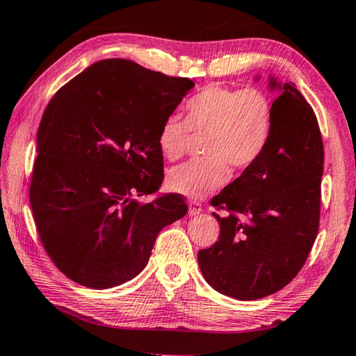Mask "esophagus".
Returning a JSON list of instances; mask_svg holds the SVG:
<instances>
[{
    "instance_id": "1",
    "label": "esophagus",
    "mask_w": 356,
    "mask_h": 356,
    "mask_svg": "<svg viewBox=\"0 0 356 356\" xmlns=\"http://www.w3.org/2000/svg\"><path fill=\"white\" fill-rule=\"evenodd\" d=\"M202 212V206L200 202H190L188 204V213L190 216H196Z\"/></svg>"
}]
</instances>
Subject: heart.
<instances>
[{
	"mask_svg": "<svg viewBox=\"0 0 356 356\" xmlns=\"http://www.w3.org/2000/svg\"><path fill=\"white\" fill-rule=\"evenodd\" d=\"M186 119L171 114L160 125L159 147L168 160L182 156L190 131H207L206 160H191L168 172L170 190L202 200L231 177V167L248 170L267 149L275 108L262 89L210 84L185 104Z\"/></svg>",
	"mask_w": 356,
	"mask_h": 356,
	"instance_id": "obj_1",
	"label": "heart"
}]
</instances>
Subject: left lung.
I'll use <instances>...</instances> for the list:
<instances>
[{"instance_id": "left-lung-1", "label": "left lung", "mask_w": 356, "mask_h": 356, "mask_svg": "<svg viewBox=\"0 0 356 356\" xmlns=\"http://www.w3.org/2000/svg\"><path fill=\"white\" fill-rule=\"evenodd\" d=\"M268 89L280 94L268 146L213 197L212 206L227 215L213 213L218 242L197 252L204 280L245 301L278 292L297 276L321 220L323 143L317 118L293 83L270 75Z\"/></svg>"}]
</instances>
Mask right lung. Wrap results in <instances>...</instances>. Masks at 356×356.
Masks as SVG:
<instances>
[{"label":"right lung","mask_w":356,"mask_h":356,"mask_svg":"<svg viewBox=\"0 0 356 356\" xmlns=\"http://www.w3.org/2000/svg\"><path fill=\"white\" fill-rule=\"evenodd\" d=\"M129 59H102L59 89L38 130L29 201L56 267L89 289L140 275L161 229L186 215L163 180L159 130L193 89Z\"/></svg>","instance_id":"obj_1"}]
</instances>
